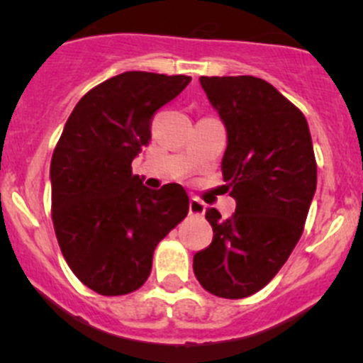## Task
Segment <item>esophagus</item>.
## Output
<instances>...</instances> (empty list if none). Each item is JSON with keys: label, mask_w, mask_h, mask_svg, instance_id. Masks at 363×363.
I'll return each instance as SVG.
<instances>
[{"label": "esophagus", "mask_w": 363, "mask_h": 363, "mask_svg": "<svg viewBox=\"0 0 363 363\" xmlns=\"http://www.w3.org/2000/svg\"><path fill=\"white\" fill-rule=\"evenodd\" d=\"M189 214L203 216L205 214V203L200 202L199 199H191V200H189Z\"/></svg>", "instance_id": "1"}]
</instances>
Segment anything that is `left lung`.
<instances>
[{
	"label": "left lung",
	"mask_w": 363,
	"mask_h": 363,
	"mask_svg": "<svg viewBox=\"0 0 363 363\" xmlns=\"http://www.w3.org/2000/svg\"><path fill=\"white\" fill-rule=\"evenodd\" d=\"M226 128L221 161L235 214L207 208L211 246L193 256L200 284L244 298L270 283L303 232L316 191V160L303 113L272 84L251 75L200 77Z\"/></svg>",
	"instance_id": "1"
}]
</instances>
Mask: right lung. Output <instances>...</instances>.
I'll return each mask as SVG.
<instances>
[{"mask_svg":"<svg viewBox=\"0 0 363 363\" xmlns=\"http://www.w3.org/2000/svg\"><path fill=\"white\" fill-rule=\"evenodd\" d=\"M191 77L124 72L80 98L50 161L52 221L77 277L101 295H126L145 283L152 252L186 218L179 184L144 186L131 161L151 140V119Z\"/></svg>","mask_w":363,"mask_h":363,"instance_id":"1","label":"right lung"}]
</instances>
